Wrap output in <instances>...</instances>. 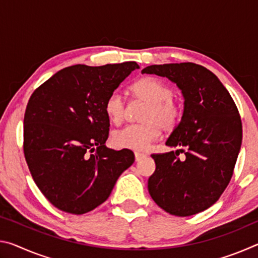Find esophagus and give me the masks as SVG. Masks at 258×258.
<instances>
[{
    "label": "esophagus",
    "instance_id": "34e87169",
    "mask_svg": "<svg viewBox=\"0 0 258 258\" xmlns=\"http://www.w3.org/2000/svg\"><path fill=\"white\" fill-rule=\"evenodd\" d=\"M134 156H135V161H140L147 157V155L142 154V152H134Z\"/></svg>",
    "mask_w": 258,
    "mask_h": 258
}]
</instances>
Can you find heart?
Masks as SVG:
<instances>
[{"label": "heart", "mask_w": 258, "mask_h": 258, "mask_svg": "<svg viewBox=\"0 0 258 258\" xmlns=\"http://www.w3.org/2000/svg\"><path fill=\"white\" fill-rule=\"evenodd\" d=\"M134 98L148 104L141 124L125 126L113 132L112 145L119 149L135 151L146 150L150 143L158 139L161 130L172 132L181 118V110L173 101L174 91L171 86L155 77H143L131 87ZM104 112L112 124L118 125L124 120L126 104L121 94L112 92L104 102Z\"/></svg>", "instance_id": "heart-1"}]
</instances>
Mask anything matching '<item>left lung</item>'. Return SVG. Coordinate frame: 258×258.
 Returning <instances> with one entry per match:
<instances>
[{
    "mask_svg": "<svg viewBox=\"0 0 258 258\" xmlns=\"http://www.w3.org/2000/svg\"><path fill=\"white\" fill-rule=\"evenodd\" d=\"M142 74L167 77L184 98L180 124L166 141L184 149L151 155L156 171L148 190L165 212L195 215L215 204L232 177L242 140L238 108L216 75L200 64H152Z\"/></svg>",
    "mask_w": 258,
    "mask_h": 258,
    "instance_id": "8db88e82",
    "label": "left lung"
}]
</instances>
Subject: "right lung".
<instances>
[{
	"instance_id": "add662e5",
	"label": "right lung",
	"mask_w": 258,
	"mask_h": 258,
	"mask_svg": "<svg viewBox=\"0 0 258 258\" xmlns=\"http://www.w3.org/2000/svg\"><path fill=\"white\" fill-rule=\"evenodd\" d=\"M135 61L55 73L30 97L24 117V154L44 197L60 211L81 215L106 202L134 163L128 149L106 147L104 102L134 69Z\"/></svg>"
}]
</instances>
